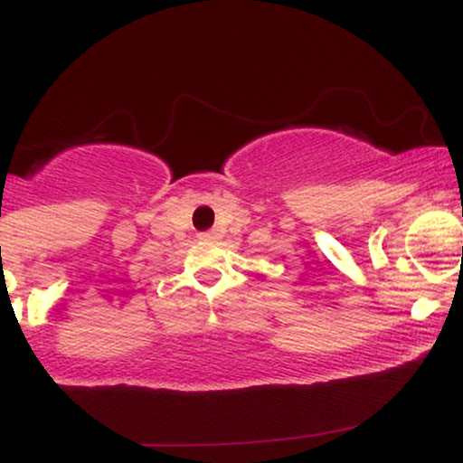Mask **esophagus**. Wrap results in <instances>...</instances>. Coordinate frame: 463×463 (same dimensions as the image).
I'll return each instance as SVG.
<instances>
[{
	"mask_svg": "<svg viewBox=\"0 0 463 463\" xmlns=\"http://www.w3.org/2000/svg\"><path fill=\"white\" fill-rule=\"evenodd\" d=\"M200 239H202V241H213V239H215V232H213V231H209V232H200Z\"/></svg>",
	"mask_w": 463,
	"mask_h": 463,
	"instance_id": "esophagus-1",
	"label": "esophagus"
}]
</instances>
